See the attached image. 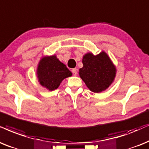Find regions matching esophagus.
I'll list each match as a JSON object with an SVG mask.
<instances>
[{
    "mask_svg": "<svg viewBox=\"0 0 149 149\" xmlns=\"http://www.w3.org/2000/svg\"><path fill=\"white\" fill-rule=\"evenodd\" d=\"M72 73H73V74L74 75V76H76L77 73H78V69H76V68L73 69H72Z\"/></svg>",
    "mask_w": 149,
    "mask_h": 149,
    "instance_id": "esophagus-1",
    "label": "esophagus"
}]
</instances>
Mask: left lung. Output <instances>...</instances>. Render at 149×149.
I'll use <instances>...</instances> for the list:
<instances>
[{
	"label": "left lung",
	"instance_id": "8db88e82",
	"mask_svg": "<svg viewBox=\"0 0 149 149\" xmlns=\"http://www.w3.org/2000/svg\"><path fill=\"white\" fill-rule=\"evenodd\" d=\"M82 64L83 67L79 69V76L91 91L100 93L114 82L116 67L104 51L97 55L86 53L82 57Z\"/></svg>",
	"mask_w": 149,
	"mask_h": 149
}]
</instances>
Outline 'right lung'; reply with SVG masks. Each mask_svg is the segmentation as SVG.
Segmentation results:
<instances>
[{
	"label": "right lung",
	"instance_id": "1",
	"mask_svg": "<svg viewBox=\"0 0 149 149\" xmlns=\"http://www.w3.org/2000/svg\"><path fill=\"white\" fill-rule=\"evenodd\" d=\"M36 76L41 86L49 91H54L58 88L64 79L72 76V73L56 55L45 56L38 64Z\"/></svg>",
	"mask_w": 149,
	"mask_h": 149
}]
</instances>
